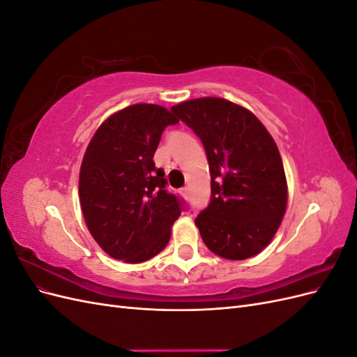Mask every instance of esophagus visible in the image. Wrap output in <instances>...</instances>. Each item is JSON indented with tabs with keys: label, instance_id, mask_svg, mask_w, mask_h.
I'll return each mask as SVG.
<instances>
[{
	"label": "esophagus",
	"instance_id": "1",
	"mask_svg": "<svg viewBox=\"0 0 357 357\" xmlns=\"http://www.w3.org/2000/svg\"><path fill=\"white\" fill-rule=\"evenodd\" d=\"M181 195H183V198H185L186 201H189V198H190L189 189H188V188H183V189H181Z\"/></svg>",
	"mask_w": 357,
	"mask_h": 357
}]
</instances>
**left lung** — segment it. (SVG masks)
<instances>
[{
  "instance_id": "left-lung-1",
  "label": "left lung",
  "mask_w": 357,
  "mask_h": 357,
  "mask_svg": "<svg viewBox=\"0 0 357 357\" xmlns=\"http://www.w3.org/2000/svg\"><path fill=\"white\" fill-rule=\"evenodd\" d=\"M204 144L211 199L195 225L210 250L244 261L273 241L287 207V181L274 138L243 105L205 96L171 107Z\"/></svg>"
}]
</instances>
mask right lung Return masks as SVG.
Masks as SVG:
<instances>
[{"label": "right lung", "mask_w": 357, "mask_h": 357, "mask_svg": "<svg viewBox=\"0 0 357 357\" xmlns=\"http://www.w3.org/2000/svg\"><path fill=\"white\" fill-rule=\"evenodd\" d=\"M178 123L165 107L134 104L109 116L86 149L79 197L86 226L117 261L139 264L167 247L181 214L153 156L162 132Z\"/></svg>", "instance_id": "add662e5"}]
</instances>
